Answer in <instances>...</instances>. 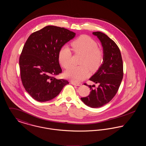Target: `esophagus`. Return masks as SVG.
Listing matches in <instances>:
<instances>
[{"instance_id":"1","label":"esophagus","mask_w":146,"mask_h":146,"mask_svg":"<svg viewBox=\"0 0 146 146\" xmlns=\"http://www.w3.org/2000/svg\"><path fill=\"white\" fill-rule=\"evenodd\" d=\"M71 84L74 86H80L82 84L81 83H77V82H74L73 81H71Z\"/></svg>"}]
</instances>
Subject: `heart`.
I'll use <instances>...</instances> for the list:
<instances>
[{"label":"heart","instance_id":"obj_1","mask_svg":"<svg viewBox=\"0 0 146 146\" xmlns=\"http://www.w3.org/2000/svg\"><path fill=\"white\" fill-rule=\"evenodd\" d=\"M72 46L76 53L83 54L80 66H72L65 73L66 76L75 82L87 78L90 75L89 68L92 71L101 67L104 58L102 49L97 43L87 35H82L72 42ZM58 60L61 66L68 68L72 63V52L67 45L62 46L58 53Z\"/></svg>","mask_w":146,"mask_h":146}]
</instances>
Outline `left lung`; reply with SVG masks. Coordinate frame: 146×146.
Masks as SVG:
<instances>
[{"instance_id": "left-lung-1", "label": "left lung", "mask_w": 146, "mask_h": 146, "mask_svg": "<svg viewBox=\"0 0 146 146\" xmlns=\"http://www.w3.org/2000/svg\"><path fill=\"white\" fill-rule=\"evenodd\" d=\"M100 40L103 49V62L97 72L90 78L98 84L90 86V94L80 98L82 102L91 108H99L106 104L116 94L123 76V65L121 53L116 43L106 34L100 32H93ZM95 88H94V87Z\"/></svg>"}]
</instances>
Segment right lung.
<instances>
[{
    "mask_svg": "<svg viewBox=\"0 0 146 146\" xmlns=\"http://www.w3.org/2000/svg\"><path fill=\"white\" fill-rule=\"evenodd\" d=\"M75 35L64 28L48 25L28 37L19 58L21 78L25 90L35 100L50 101L69 83L54 76L62 72L58 60L60 48Z\"/></svg>",
    "mask_w": 146,
    "mask_h": 146,
    "instance_id": "obj_1",
    "label": "right lung"
}]
</instances>
